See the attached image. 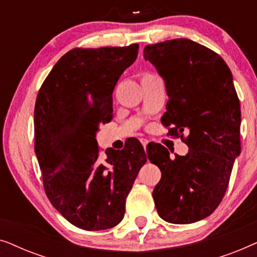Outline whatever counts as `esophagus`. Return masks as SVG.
Segmentation results:
<instances>
[{
  "instance_id": "1",
  "label": "esophagus",
  "mask_w": 257,
  "mask_h": 257,
  "mask_svg": "<svg viewBox=\"0 0 257 257\" xmlns=\"http://www.w3.org/2000/svg\"><path fill=\"white\" fill-rule=\"evenodd\" d=\"M140 142H142V144H143V146H144V149H146L147 144H149V140H147V139H145V138H142V139H140Z\"/></svg>"
}]
</instances>
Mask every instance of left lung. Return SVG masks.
Returning <instances> with one entry per match:
<instances>
[{
  "label": "left lung",
  "instance_id": "1",
  "mask_svg": "<svg viewBox=\"0 0 257 257\" xmlns=\"http://www.w3.org/2000/svg\"><path fill=\"white\" fill-rule=\"evenodd\" d=\"M144 57L166 84L168 101L161 124L189 147L186 156L160 144L147 157L161 171L152 193L157 212L170 223L209 216L222 201L241 152V108L233 76L215 51L187 38L149 44Z\"/></svg>",
  "mask_w": 257,
  "mask_h": 257
}]
</instances>
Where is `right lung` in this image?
<instances>
[{
  "mask_svg": "<svg viewBox=\"0 0 257 257\" xmlns=\"http://www.w3.org/2000/svg\"><path fill=\"white\" fill-rule=\"evenodd\" d=\"M139 44L75 48L59 58L35 104V153L45 194L73 226L101 230L120 222L147 157L138 139L98 159L96 133L112 119V92Z\"/></svg>",
  "mask_w": 257,
  "mask_h": 257,
  "instance_id": "1",
  "label": "right lung"
}]
</instances>
